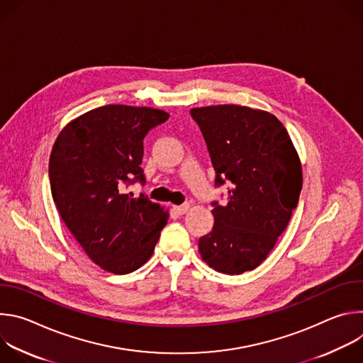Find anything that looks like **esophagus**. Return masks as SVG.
<instances>
[{
    "label": "esophagus",
    "instance_id": "obj_1",
    "mask_svg": "<svg viewBox=\"0 0 363 363\" xmlns=\"http://www.w3.org/2000/svg\"><path fill=\"white\" fill-rule=\"evenodd\" d=\"M189 208H191V205L189 203H182V205H177V206H174V210L178 213V214H185V213H188L189 211Z\"/></svg>",
    "mask_w": 363,
    "mask_h": 363
}]
</instances>
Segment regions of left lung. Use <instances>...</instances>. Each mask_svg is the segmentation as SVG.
Masks as SVG:
<instances>
[{
  "mask_svg": "<svg viewBox=\"0 0 363 363\" xmlns=\"http://www.w3.org/2000/svg\"><path fill=\"white\" fill-rule=\"evenodd\" d=\"M208 147L216 184L231 181L228 202L214 203L213 231L201 237L202 260L224 274L260 266L284 233L303 186L298 153L270 112L240 105L191 109Z\"/></svg>",
  "mask_w": 363,
  "mask_h": 363,
  "instance_id": "left-lung-1",
  "label": "left lung"
}]
</instances>
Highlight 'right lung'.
I'll use <instances>...</instances> for the list:
<instances>
[{
    "label": "right lung",
    "mask_w": 363,
    "mask_h": 363,
    "mask_svg": "<svg viewBox=\"0 0 363 363\" xmlns=\"http://www.w3.org/2000/svg\"><path fill=\"white\" fill-rule=\"evenodd\" d=\"M169 113L106 105L70 121L50 153L48 177L59 214L91 260L113 274L142 267L153 252L169 211L123 194L140 168L143 138Z\"/></svg>",
    "instance_id": "obj_1"
}]
</instances>
